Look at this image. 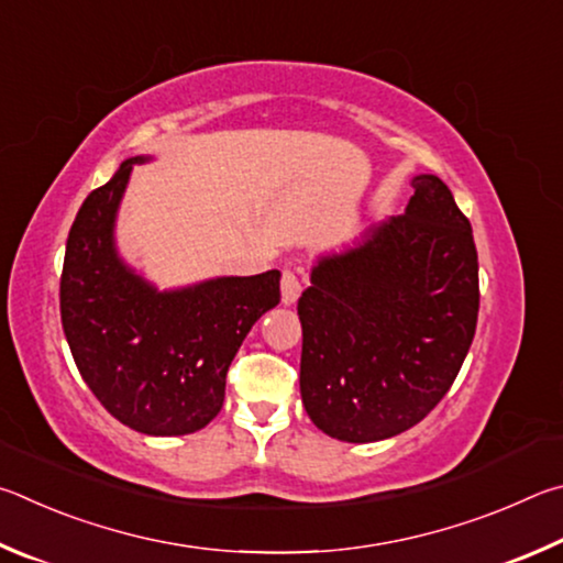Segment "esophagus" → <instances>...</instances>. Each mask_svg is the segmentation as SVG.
Listing matches in <instances>:
<instances>
[{
	"label": "esophagus",
	"instance_id": "esophagus-1",
	"mask_svg": "<svg viewBox=\"0 0 563 563\" xmlns=\"http://www.w3.org/2000/svg\"><path fill=\"white\" fill-rule=\"evenodd\" d=\"M299 294H301V282H299L297 272L284 269V274H282V303H284V307H291V303H297Z\"/></svg>",
	"mask_w": 563,
	"mask_h": 563
}]
</instances>
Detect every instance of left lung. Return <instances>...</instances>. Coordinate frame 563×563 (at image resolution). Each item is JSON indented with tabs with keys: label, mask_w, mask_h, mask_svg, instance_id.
Returning <instances> with one entry per match:
<instances>
[{
	"label": "left lung",
	"mask_w": 563,
	"mask_h": 563,
	"mask_svg": "<svg viewBox=\"0 0 563 563\" xmlns=\"http://www.w3.org/2000/svg\"><path fill=\"white\" fill-rule=\"evenodd\" d=\"M400 217L323 252L299 299L301 402L343 442L386 440L457 378L479 311L472 227L438 175L412 177Z\"/></svg>",
	"instance_id": "1"
}]
</instances>
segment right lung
Listing matches in <instances>:
<instances>
[{
  "mask_svg": "<svg viewBox=\"0 0 563 563\" xmlns=\"http://www.w3.org/2000/svg\"><path fill=\"white\" fill-rule=\"evenodd\" d=\"M133 155L86 197L66 240L62 323L78 373L115 420L143 435L202 430L224 402L242 341L279 303V272L161 289L118 250Z\"/></svg>",
  "mask_w": 563,
  "mask_h": 563,
  "instance_id": "right-lung-1",
  "label": "right lung"
}]
</instances>
